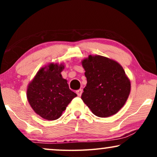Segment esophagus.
Instances as JSON below:
<instances>
[{
    "instance_id": "obj_1",
    "label": "esophagus",
    "mask_w": 157,
    "mask_h": 157,
    "mask_svg": "<svg viewBox=\"0 0 157 157\" xmlns=\"http://www.w3.org/2000/svg\"><path fill=\"white\" fill-rule=\"evenodd\" d=\"M82 93H83V90L82 89H78V91H76V94L78 96H81V94H82Z\"/></svg>"
}]
</instances>
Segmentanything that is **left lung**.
Listing matches in <instances>:
<instances>
[{
    "instance_id": "left-lung-1",
    "label": "left lung",
    "mask_w": 157,
    "mask_h": 157,
    "mask_svg": "<svg viewBox=\"0 0 157 157\" xmlns=\"http://www.w3.org/2000/svg\"><path fill=\"white\" fill-rule=\"evenodd\" d=\"M86 77V86L81 99L98 117L117 113L127 100L131 82L117 61L99 55H89L81 61Z\"/></svg>"
}]
</instances>
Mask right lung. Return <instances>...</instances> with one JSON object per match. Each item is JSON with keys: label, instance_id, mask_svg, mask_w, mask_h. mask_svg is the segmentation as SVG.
Masks as SVG:
<instances>
[{"label": "right lung", "instance_id": "add662e5", "mask_svg": "<svg viewBox=\"0 0 157 157\" xmlns=\"http://www.w3.org/2000/svg\"><path fill=\"white\" fill-rule=\"evenodd\" d=\"M63 69V63H49L39 69L28 85V101L43 119H58L77 96L69 89L67 80L62 77Z\"/></svg>", "mask_w": 157, "mask_h": 157}]
</instances>
